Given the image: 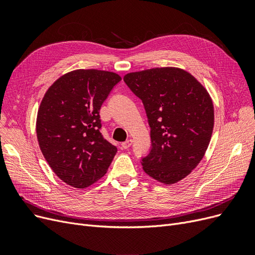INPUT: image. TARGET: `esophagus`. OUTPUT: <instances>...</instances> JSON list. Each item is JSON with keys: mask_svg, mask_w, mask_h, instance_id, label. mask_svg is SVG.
<instances>
[{"mask_svg": "<svg viewBox=\"0 0 255 255\" xmlns=\"http://www.w3.org/2000/svg\"><path fill=\"white\" fill-rule=\"evenodd\" d=\"M132 142H133V141H132V139H128V140L123 141V142L121 143V146H122L123 149H126V150H127V149H128V148H129L130 145H132Z\"/></svg>", "mask_w": 255, "mask_h": 255, "instance_id": "1", "label": "esophagus"}]
</instances>
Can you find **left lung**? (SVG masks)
Returning <instances> with one entry per match:
<instances>
[{"instance_id": "1", "label": "left lung", "mask_w": 255, "mask_h": 255, "mask_svg": "<svg viewBox=\"0 0 255 255\" xmlns=\"http://www.w3.org/2000/svg\"><path fill=\"white\" fill-rule=\"evenodd\" d=\"M123 81L144 106L151 149L141 158L144 172L167 185L187 176L211 141L214 106L206 89L179 68H154Z\"/></svg>"}]
</instances>
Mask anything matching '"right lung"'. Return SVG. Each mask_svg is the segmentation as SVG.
Returning <instances> with one entry per match:
<instances>
[{
  "instance_id": "1",
  "label": "right lung",
  "mask_w": 255,
  "mask_h": 255,
  "mask_svg": "<svg viewBox=\"0 0 255 255\" xmlns=\"http://www.w3.org/2000/svg\"><path fill=\"white\" fill-rule=\"evenodd\" d=\"M120 81L114 72L80 69L60 76L42 99L36 123L40 150L59 179L75 188L102 177L117 153L101 133L100 110Z\"/></svg>"
}]
</instances>
